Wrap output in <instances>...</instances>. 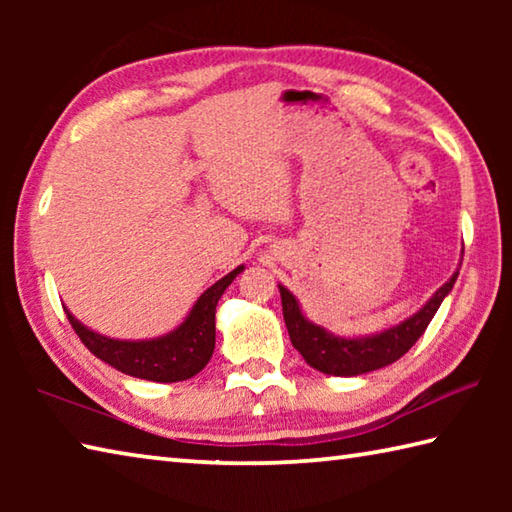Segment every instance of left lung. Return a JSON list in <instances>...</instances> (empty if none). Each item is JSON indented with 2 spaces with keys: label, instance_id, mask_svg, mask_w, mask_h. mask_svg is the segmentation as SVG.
Wrapping results in <instances>:
<instances>
[{
  "label": "left lung",
  "instance_id": "left-lung-1",
  "mask_svg": "<svg viewBox=\"0 0 512 512\" xmlns=\"http://www.w3.org/2000/svg\"><path fill=\"white\" fill-rule=\"evenodd\" d=\"M458 268H461V264H458ZM458 268L415 314L404 318L402 323L366 336H341L329 332L327 327L309 320L298 298L284 284H277L282 296L284 323H287L293 348L302 354V359L311 368L334 377H357L391 366V363L404 357L413 348V343L424 334L438 307L443 305L449 291L454 289Z\"/></svg>",
  "mask_w": 512,
  "mask_h": 512
}]
</instances>
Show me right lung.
I'll use <instances>...</instances> for the list:
<instances>
[{"mask_svg":"<svg viewBox=\"0 0 512 512\" xmlns=\"http://www.w3.org/2000/svg\"><path fill=\"white\" fill-rule=\"evenodd\" d=\"M244 268L246 266L241 264L221 280H216L210 289H205L198 296L183 323L167 334L155 336V339H110V336H103L83 325L67 307L65 311L74 332L79 334V339L94 357L106 361L108 366L124 372V375L173 384V381H185L198 375L212 359L216 343V305H219L223 291Z\"/></svg>","mask_w":512,"mask_h":512,"instance_id":"right-lung-1","label":"right lung"}]
</instances>
